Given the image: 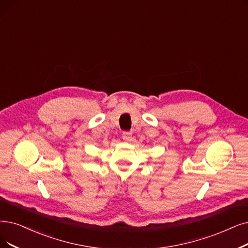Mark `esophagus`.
<instances>
[{"label": "esophagus", "mask_w": 248, "mask_h": 248, "mask_svg": "<svg viewBox=\"0 0 248 248\" xmlns=\"http://www.w3.org/2000/svg\"><path fill=\"white\" fill-rule=\"evenodd\" d=\"M122 138L124 140H131V132H129V131H125V132H123V134H122Z\"/></svg>", "instance_id": "esophagus-1"}]
</instances>
